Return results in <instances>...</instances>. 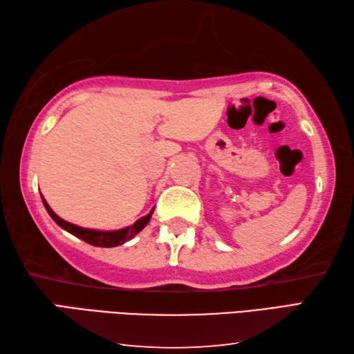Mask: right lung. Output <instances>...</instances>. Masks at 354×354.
Here are the masks:
<instances>
[{"instance_id": "1", "label": "right lung", "mask_w": 354, "mask_h": 354, "mask_svg": "<svg viewBox=\"0 0 354 354\" xmlns=\"http://www.w3.org/2000/svg\"><path fill=\"white\" fill-rule=\"evenodd\" d=\"M41 198H42V203H44V206L47 209L48 215L55 220L57 226L62 227L64 230H67V232H70L71 235L81 238L82 241L91 244V246H97V248H116V246H120V244H124L125 241H129L131 238H134L143 227L148 225L149 220H151V215H153V212H154V207H153L149 211V214L145 215V217L139 218L134 223V225L124 227V229H118V230L85 229V227L71 225V223L62 220L59 215H56L53 212V209L48 206L46 198L42 197V194H41Z\"/></svg>"}]
</instances>
